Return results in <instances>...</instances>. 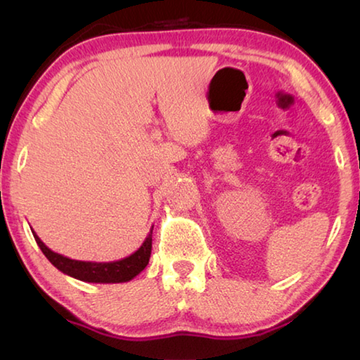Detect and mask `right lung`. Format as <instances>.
Here are the masks:
<instances>
[{
	"instance_id": "add662e5",
	"label": "right lung",
	"mask_w": 360,
	"mask_h": 360,
	"mask_svg": "<svg viewBox=\"0 0 360 360\" xmlns=\"http://www.w3.org/2000/svg\"><path fill=\"white\" fill-rule=\"evenodd\" d=\"M152 229H154V225H152ZM152 229L149 231V235L146 236L143 245L138 248V251L130 254L129 257L114 262H84L65 257V255L53 252L52 249H49L44 243L41 241L39 236L36 235L33 230L32 231L42 254L46 255L53 266L58 268V270L65 273V275L85 283L115 284L131 281L133 278L139 275V273L148 266L152 251Z\"/></svg>"
}]
</instances>
